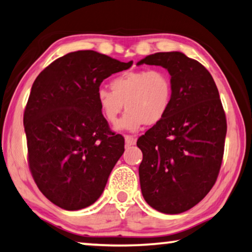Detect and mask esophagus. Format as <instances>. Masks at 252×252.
Instances as JSON below:
<instances>
[{"mask_svg": "<svg viewBox=\"0 0 252 252\" xmlns=\"http://www.w3.org/2000/svg\"><path fill=\"white\" fill-rule=\"evenodd\" d=\"M125 143L127 145H134L136 143V138L134 136H130V135H125Z\"/></svg>", "mask_w": 252, "mask_h": 252, "instance_id": "obj_1", "label": "esophagus"}]
</instances>
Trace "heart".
<instances>
[{"label":"heart","mask_w":252,"mask_h":252,"mask_svg":"<svg viewBox=\"0 0 252 252\" xmlns=\"http://www.w3.org/2000/svg\"><path fill=\"white\" fill-rule=\"evenodd\" d=\"M110 90L101 87L96 102L108 123L115 124L123 111L127 112L116 128L136 132L142 126L161 122L173 101V81L163 69L126 71L110 82Z\"/></svg>","instance_id":"b5f03b06"}]
</instances>
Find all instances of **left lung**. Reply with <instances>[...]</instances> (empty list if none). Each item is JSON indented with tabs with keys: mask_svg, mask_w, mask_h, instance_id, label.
Instances as JSON below:
<instances>
[{
	"mask_svg": "<svg viewBox=\"0 0 252 252\" xmlns=\"http://www.w3.org/2000/svg\"><path fill=\"white\" fill-rule=\"evenodd\" d=\"M161 65L173 81L169 111L137 140L141 191L153 209L184 213L208 194L224 155L226 117L210 72L182 52H158L138 61Z\"/></svg>",
	"mask_w": 252,
	"mask_h": 252,
	"instance_id": "1",
	"label": "left lung"
}]
</instances>
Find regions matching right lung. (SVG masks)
<instances>
[{
    "label": "right lung",
    "instance_id": "right-lung-1",
    "mask_svg": "<svg viewBox=\"0 0 252 252\" xmlns=\"http://www.w3.org/2000/svg\"><path fill=\"white\" fill-rule=\"evenodd\" d=\"M95 51L65 54L35 79L24 114L28 165L51 202L79 210L100 198L125 141L96 102L103 79L132 67Z\"/></svg>",
    "mask_w": 252,
    "mask_h": 252
}]
</instances>
